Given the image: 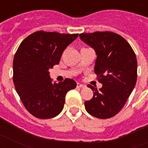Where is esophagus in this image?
I'll list each match as a JSON object with an SVG mask.
<instances>
[{"label":"esophagus","instance_id":"obj_1","mask_svg":"<svg viewBox=\"0 0 148 148\" xmlns=\"http://www.w3.org/2000/svg\"><path fill=\"white\" fill-rule=\"evenodd\" d=\"M77 87H81V88H84V87H86V85L83 84H81V83H77Z\"/></svg>","mask_w":148,"mask_h":148}]
</instances>
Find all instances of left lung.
I'll return each instance as SVG.
<instances>
[{
    "mask_svg": "<svg viewBox=\"0 0 148 148\" xmlns=\"http://www.w3.org/2000/svg\"><path fill=\"white\" fill-rule=\"evenodd\" d=\"M80 39L97 55L95 73L102 84L94 91L92 99L84 102L89 114L107 119L118 114L131 95L137 79V61L133 49L123 37L110 31L80 34Z\"/></svg>",
    "mask_w": 148,
    "mask_h": 148,
    "instance_id": "8db88e82",
    "label": "left lung"
}]
</instances>
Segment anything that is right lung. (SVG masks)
I'll return each instance as SVG.
<instances>
[{
    "label": "right lung",
    "instance_id": "add662e5",
    "mask_svg": "<svg viewBox=\"0 0 148 148\" xmlns=\"http://www.w3.org/2000/svg\"><path fill=\"white\" fill-rule=\"evenodd\" d=\"M78 34L36 31L19 45L13 60V82L29 113L40 119L52 118L64 108L65 95L76 87L72 79L53 83L49 69L59 64L63 51Z\"/></svg>",
    "mask_w": 148,
    "mask_h": 148
}]
</instances>
